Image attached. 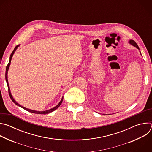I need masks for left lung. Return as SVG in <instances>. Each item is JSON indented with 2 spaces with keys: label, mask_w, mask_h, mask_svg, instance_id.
<instances>
[{
  "label": "left lung",
  "mask_w": 152,
  "mask_h": 152,
  "mask_svg": "<svg viewBox=\"0 0 152 152\" xmlns=\"http://www.w3.org/2000/svg\"><path fill=\"white\" fill-rule=\"evenodd\" d=\"M129 44H131V45H132L133 46L135 47L136 48H137L138 50H140V48H139L138 46L137 45V43H136L134 40H132V39H130V40L129 41ZM140 54L141 55V52H140Z\"/></svg>",
  "instance_id": "1"
}]
</instances>
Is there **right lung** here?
I'll list each match as a JSON object with an SVG mask.
<instances>
[{"instance_id":"right-lung-1","label":"right lung","mask_w":152,"mask_h":152,"mask_svg":"<svg viewBox=\"0 0 152 152\" xmlns=\"http://www.w3.org/2000/svg\"><path fill=\"white\" fill-rule=\"evenodd\" d=\"M19 46H20V45L17 46L14 48V50L12 51V52L11 53V55H10V57L9 63H8V64L7 65V68H6L5 79H6V82H7V83L8 88V91H9V94H10V98H11V99L12 100V101L16 105H17V106H20V107H22L23 109H24V110H26V111H29V112H30V113H35V114H49V113H52V112H53V111H55V110H56L57 108L61 104V103H62V100H63V96H62V97L61 101L59 102V103H58L56 106H55L54 107L51 108V109L48 110H46V111H35V110H32L28 109V108H26V107H24V106H23L20 105V104H18V103L15 100V99L13 98V97H12V94H11V91H10V86H9V83H8V70H9V68H10V64H11V59H12V57L13 55L14 54V52H15V50L17 49L18 47H19Z\"/></svg>"}]
</instances>
